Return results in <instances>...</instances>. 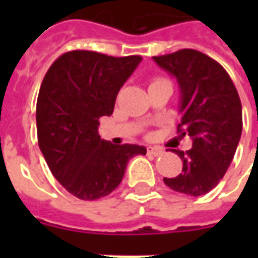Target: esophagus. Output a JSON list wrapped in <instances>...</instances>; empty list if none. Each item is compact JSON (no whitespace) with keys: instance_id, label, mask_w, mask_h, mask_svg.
Instances as JSON below:
<instances>
[{"instance_id":"34e87169","label":"esophagus","mask_w":258,"mask_h":258,"mask_svg":"<svg viewBox=\"0 0 258 258\" xmlns=\"http://www.w3.org/2000/svg\"><path fill=\"white\" fill-rule=\"evenodd\" d=\"M163 153V151L160 148H148V155H151V156H160Z\"/></svg>"}]
</instances>
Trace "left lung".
<instances>
[{
  "label": "left lung",
  "instance_id": "1",
  "mask_svg": "<svg viewBox=\"0 0 258 258\" xmlns=\"http://www.w3.org/2000/svg\"><path fill=\"white\" fill-rule=\"evenodd\" d=\"M177 79L181 94V137L189 135L192 149L173 151L182 160V173L163 178L179 194L200 196L221 181L232 162L242 134V103L227 70L195 49L153 56Z\"/></svg>",
  "mask_w": 258,
  "mask_h": 258
}]
</instances>
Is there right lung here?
Listing matches in <instances>:
<instances>
[{
    "label": "right lung",
    "instance_id": "1",
    "mask_svg": "<svg viewBox=\"0 0 258 258\" xmlns=\"http://www.w3.org/2000/svg\"><path fill=\"white\" fill-rule=\"evenodd\" d=\"M142 60L94 51H70L48 69L36 109L38 146L60 185L81 200L112 194L127 163L145 146L113 145L98 134L99 118L110 116L118 91Z\"/></svg>",
    "mask_w": 258,
    "mask_h": 258
}]
</instances>
